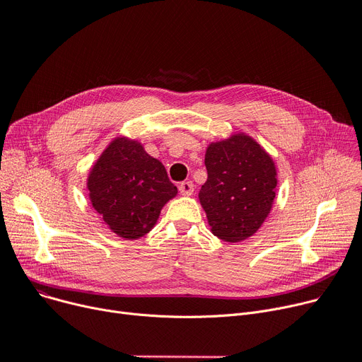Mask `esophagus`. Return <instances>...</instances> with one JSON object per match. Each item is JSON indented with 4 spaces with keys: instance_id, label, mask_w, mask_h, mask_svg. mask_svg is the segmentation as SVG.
<instances>
[{
    "instance_id": "esophagus-1",
    "label": "esophagus",
    "mask_w": 362,
    "mask_h": 362,
    "mask_svg": "<svg viewBox=\"0 0 362 362\" xmlns=\"http://www.w3.org/2000/svg\"><path fill=\"white\" fill-rule=\"evenodd\" d=\"M194 183L192 182H182L179 185V192L183 195V197H190L192 194H194Z\"/></svg>"
}]
</instances>
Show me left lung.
Returning <instances> with one entry per match:
<instances>
[{"label":"left lung","instance_id":"obj_1","mask_svg":"<svg viewBox=\"0 0 362 362\" xmlns=\"http://www.w3.org/2000/svg\"><path fill=\"white\" fill-rule=\"evenodd\" d=\"M208 179L199 190L211 233L227 243L253 235L276 195V167L257 141L238 132L211 142L205 153Z\"/></svg>","mask_w":362,"mask_h":362}]
</instances>
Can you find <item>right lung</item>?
I'll return each mask as SVG.
<instances>
[{
  "mask_svg": "<svg viewBox=\"0 0 362 362\" xmlns=\"http://www.w3.org/2000/svg\"><path fill=\"white\" fill-rule=\"evenodd\" d=\"M87 189L105 224L125 240L150 233L163 206L177 195L164 165L127 136L105 148L88 173Z\"/></svg>",
  "mask_w": 362,
  "mask_h": 362,
  "instance_id": "add662e5",
  "label": "right lung"
}]
</instances>
